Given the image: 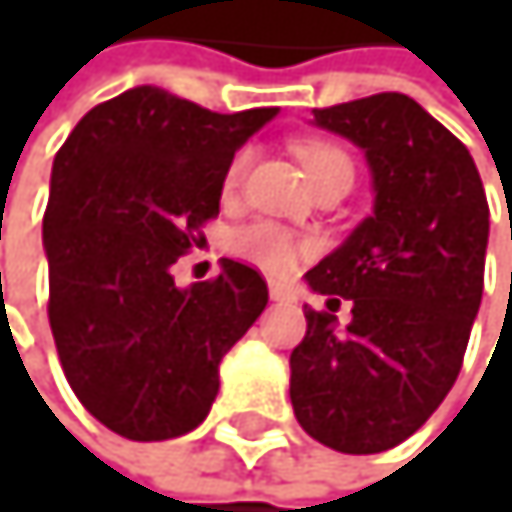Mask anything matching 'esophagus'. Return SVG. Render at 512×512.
<instances>
[{
  "label": "esophagus",
  "instance_id": "1",
  "mask_svg": "<svg viewBox=\"0 0 512 512\" xmlns=\"http://www.w3.org/2000/svg\"><path fill=\"white\" fill-rule=\"evenodd\" d=\"M270 298H273L276 304H288V301H294V294H291V288H288V285H282V282H270Z\"/></svg>",
  "mask_w": 512,
  "mask_h": 512
}]
</instances>
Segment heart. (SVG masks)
<instances>
[{
    "instance_id": "b5f03b06",
    "label": "heart",
    "mask_w": 512,
    "mask_h": 512,
    "mask_svg": "<svg viewBox=\"0 0 512 512\" xmlns=\"http://www.w3.org/2000/svg\"><path fill=\"white\" fill-rule=\"evenodd\" d=\"M298 156L307 168V174L313 178V184L319 187L325 178H331L334 171H341V168H353L350 156L338 147H331V144H301L298 147ZM248 162H251V150L242 147L233 153L227 171H224V190L233 193L239 190V184L245 181V171H248ZM233 248L242 254L245 261L251 264H258L264 267L267 273H288L294 270V264L301 261V254L307 251V245L294 236L291 230H285L282 224H273V221H258V224H248L242 227L236 236H233Z\"/></svg>"
}]
</instances>
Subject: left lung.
I'll return each instance as SVG.
<instances>
[{"mask_svg": "<svg viewBox=\"0 0 512 512\" xmlns=\"http://www.w3.org/2000/svg\"><path fill=\"white\" fill-rule=\"evenodd\" d=\"M353 141L375 208L304 279L328 310L304 307L291 350L298 424L344 455L405 442L458 381L482 301L488 202L470 150L408 94L384 91L313 110ZM351 301V322L333 310Z\"/></svg>", "mask_w": 512, "mask_h": 512, "instance_id": "1", "label": "left lung"}]
</instances>
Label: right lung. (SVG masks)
I'll use <instances>...</instances> for the list:
<instances>
[{
    "label": "right lung",
    "instance_id": "1",
    "mask_svg": "<svg viewBox=\"0 0 512 512\" xmlns=\"http://www.w3.org/2000/svg\"><path fill=\"white\" fill-rule=\"evenodd\" d=\"M276 113H211L137 85L88 110L54 156L42 221L54 347L79 402L125 439L196 430L221 359L267 307L264 276L239 261L190 288L171 264L218 218L233 153Z\"/></svg>",
    "mask_w": 512,
    "mask_h": 512
}]
</instances>
